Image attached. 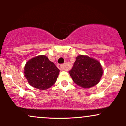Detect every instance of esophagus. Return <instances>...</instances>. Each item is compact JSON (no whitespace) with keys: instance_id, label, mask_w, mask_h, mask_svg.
<instances>
[{"instance_id":"34e87169","label":"esophagus","mask_w":126,"mask_h":126,"mask_svg":"<svg viewBox=\"0 0 126 126\" xmlns=\"http://www.w3.org/2000/svg\"><path fill=\"white\" fill-rule=\"evenodd\" d=\"M58 68H59L60 70H64V67L63 64H60V65L58 66Z\"/></svg>"}]
</instances>
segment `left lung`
Wrapping results in <instances>:
<instances>
[{
    "instance_id": "1",
    "label": "left lung",
    "mask_w": 126,
    "mask_h": 126,
    "mask_svg": "<svg viewBox=\"0 0 126 126\" xmlns=\"http://www.w3.org/2000/svg\"><path fill=\"white\" fill-rule=\"evenodd\" d=\"M103 72L98 60L88 55H80L76 57L69 73L76 84L83 88H90L100 82Z\"/></svg>"
}]
</instances>
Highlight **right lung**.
I'll use <instances>...</instances> for the list:
<instances>
[{
  "instance_id": "obj_1",
  "label": "right lung",
  "mask_w": 126,
  "mask_h": 126,
  "mask_svg": "<svg viewBox=\"0 0 126 126\" xmlns=\"http://www.w3.org/2000/svg\"><path fill=\"white\" fill-rule=\"evenodd\" d=\"M60 70L47 57L40 55L27 61L24 76L32 87L41 90L51 87L55 83Z\"/></svg>"
}]
</instances>
